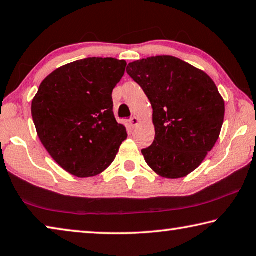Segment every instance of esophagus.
Segmentation results:
<instances>
[{
	"instance_id": "obj_1",
	"label": "esophagus",
	"mask_w": 256,
	"mask_h": 256,
	"mask_svg": "<svg viewBox=\"0 0 256 256\" xmlns=\"http://www.w3.org/2000/svg\"><path fill=\"white\" fill-rule=\"evenodd\" d=\"M138 124V118L136 116H133V118H130V125H131L132 128H136Z\"/></svg>"
}]
</instances>
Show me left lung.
Instances as JSON below:
<instances>
[{
  "instance_id": "8db88e82",
  "label": "left lung",
  "mask_w": 256,
  "mask_h": 256,
  "mask_svg": "<svg viewBox=\"0 0 256 256\" xmlns=\"http://www.w3.org/2000/svg\"><path fill=\"white\" fill-rule=\"evenodd\" d=\"M128 74L152 106L156 136L142 149L146 162L164 178L196 170L218 140L224 102L211 78L174 56L130 63Z\"/></svg>"
}]
</instances>
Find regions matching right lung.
<instances>
[{
	"label": "right lung",
	"instance_id": "1",
	"mask_svg": "<svg viewBox=\"0 0 256 256\" xmlns=\"http://www.w3.org/2000/svg\"><path fill=\"white\" fill-rule=\"evenodd\" d=\"M126 62L88 58L55 70L42 82L32 115L42 146L78 177L100 174L114 162L126 128L116 122L112 92Z\"/></svg>",
	"mask_w": 256,
	"mask_h": 256
}]
</instances>
